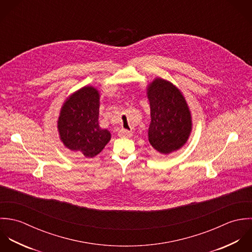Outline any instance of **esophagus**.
<instances>
[{
    "label": "esophagus",
    "instance_id": "esophagus-1",
    "mask_svg": "<svg viewBox=\"0 0 252 252\" xmlns=\"http://www.w3.org/2000/svg\"><path fill=\"white\" fill-rule=\"evenodd\" d=\"M118 135H119L120 137L128 138V137H130V136L132 135V133H131L130 131H128V130L125 129V128H122V129H120V130H119V133H118Z\"/></svg>",
    "mask_w": 252,
    "mask_h": 252
}]
</instances>
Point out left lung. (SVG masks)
<instances>
[{
  "mask_svg": "<svg viewBox=\"0 0 252 252\" xmlns=\"http://www.w3.org/2000/svg\"><path fill=\"white\" fill-rule=\"evenodd\" d=\"M151 109L149 142L162 155L181 148L192 127L191 114L183 95L172 84L155 80L148 88Z\"/></svg>",
  "mask_w": 252,
  "mask_h": 252,
  "instance_id": "8db88e82",
  "label": "left lung"
}]
</instances>
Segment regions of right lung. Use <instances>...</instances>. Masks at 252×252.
Masks as SVG:
<instances>
[{
	"mask_svg": "<svg viewBox=\"0 0 252 252\" xmlns=\"http://www.w3.org/2000/svg\"><path fill=\"white\" fill-rule=\"evenodd\" d=\"M99 94L86 87L66 101L58 119V130L64 145L80 151L88 158L99 154L111 138L107 129L98 124Z\"/></svg>",
	"mask_w": 252,
	"mask_h": 252,
	"instance_id": "right-lung-1",
	"label": "right lung"
}]
</instances>
